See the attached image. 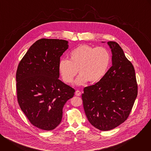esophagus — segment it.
<instances>
[{
	"label": "esophagus",
	"mask_w": 151,
	"mask_h": 151,
	"mask_svg": "<svg viewBox=\"0 0 151 151\" xmlns=\"http://www.w3.org/2000/svg\"><path fill=\"white\" fill-rule=\"evenodd\" d=\"M75 95L77 96H80L81 95V92L79 90H76L75 92Z\"/></svg>",
	"instance_id": "obj_1"
}]
</instances>
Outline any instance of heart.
<instances>
[{
    "mask_svg": "<svg viewBox=\"0 0 151 151\" xmlns=\"http://www.w3.org/2000/svg\"><path fill=\"white\" fill-rule=\"evenodd\" d=\"M69 58V60L60 61L58 69L63 79L67 83H72L79 71L80 75L76 81L78 85L100 81L108 70L111 62V54L106 48L88 45L73 50Z\"/></svg>",
    "mask_w": 151,
    "mask_h": 151,
    "instance_id": "obj_1",
    "label": "heart"
}]
</instances>
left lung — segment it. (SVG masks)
<instances>
[{"instance_id": "8db88e82", "label": "left lung", "mask_w": 151, "mask_h": 151, "mask_svg": "<svg viewBox=\"0 0 151 151\" xmlns=\"http://www.w3.org/2000/svg\"><path fill=\"white\" fill-rule=\"evenodd\" d=\"M107 44L112 52V65L99 82L83 88L86 116L100 130L109 131L127 120L137 96L135 70L118 43Z\"/></svg>"}]
</instances>
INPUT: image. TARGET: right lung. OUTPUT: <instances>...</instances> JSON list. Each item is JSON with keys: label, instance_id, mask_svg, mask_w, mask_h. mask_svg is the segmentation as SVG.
I'll return each mask as SVG.
<instances>
[{"label": "right lung", "instance_id": "add662e5", "mask_svg": "<svg viewBox=\"0 0 151 151\" xmlns=\"http://www.w3.org/2000/svg\"><path fill=\"white\" fill-rule=\"evenodd\" d=\"M68 48L63 39H40L19 61L16 72L17 100L30 122L52 130L61 122L63 107L75 90L59 79L60 57Z\"/></svg>", "mask_w": 151, "mask_h": 151}]
</instances>
